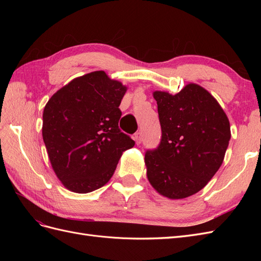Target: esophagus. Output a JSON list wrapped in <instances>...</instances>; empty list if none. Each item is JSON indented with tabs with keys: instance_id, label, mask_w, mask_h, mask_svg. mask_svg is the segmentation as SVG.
I'll return each instance as SVG.
<instances>
[{
	"instance_id": "esophagus-1",
	"label": "esophagus",
	"mask_w": 261,
	"mask_h": 261,
	"mask_svg": "<svg viewBox=\"0 0 261 261\" xmlns=\"http://www.w3.org/2000/svg\"><path fill=\"white\" fill-rule=\"evenodd\" d=\"M134 139H135L136 144L139 145L141 143V139H143V135H141V132H137L135 134V136H134Z\"/></svg>"
}]
</instances>
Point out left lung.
Instances as JSON below:
<instances>
[{"mask_svg":"<svg viewBox=\"0 0 261 261\" xmlns=\"http://www.w3.org/2000/svg\"><path fill=\"white\" fill-rule=\"evenodd\" d=\"M161 141L147 150L150 184L170 199H183L208 184L223 162L231 139L228 118L218 101L199 85L178 93L154 91Z\"/></svg>","mask_w":261,"mask_h":261,"instance_id":"obj_1","label":"left lung"}]
</instances>
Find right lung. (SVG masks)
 I'll list each match as a JSON object with an SVG mask.
<instances>
[{
	"label": "right lung",
	"instance_id": "obj_1",
	"mask_svg": "<svg viewBox=\"0 0 261 261\" xmlns=\"http://www.w3.org/2000/svg\"><path fill=\"white\" fill-rule=\"evenodd\" d=\"M127 87L97 70L55 92L43 110L42 137L52 168L69 191L106 185L125 150L135 145L118 128Z\"/></svg>",
	"mask_w": 261,
	"mask_h": 261
}]
</instances>
